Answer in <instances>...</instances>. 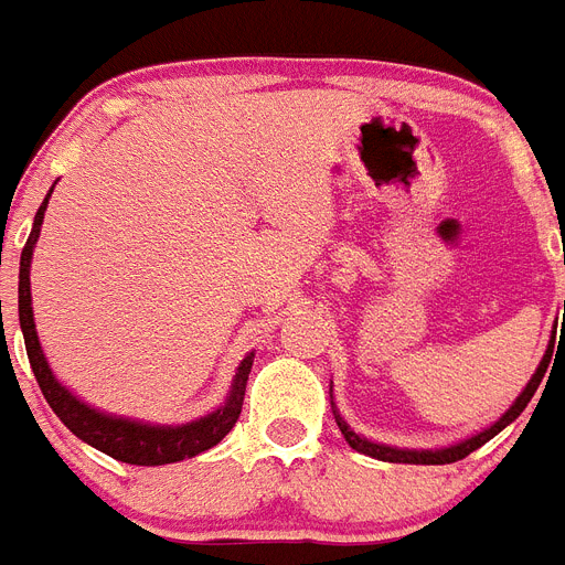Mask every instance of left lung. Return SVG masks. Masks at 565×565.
I'll use <instances>...</instances> for the list:
<instances>
[{
  "label": "left lung",
  "mask_w": 565,
  "mask_h": 565,
  "mask_svg": "<svg viewBox=\"0 0 565 565\" xmlns=\"http://www.w3.org/2000/svg\"><path fill=\"white\" fill-rule=\"evenodd\" d=\"M552 342H548V348H545L543 360H540V365H536V371L531 374L529 386L522 388L520 397L511 403V409L505 412V415L499 417L497 424L484 426L481 433L470 435V438H465V441H456L449 444V447H438V449H409V447H392V444H377L371 441V438H362L360 433H354L351 426H348V420L337 412V406H333V394H330V406H333V415H337V426L342 429V435H345L348 447H354L356 452H362V456H371L377 458V461H392V465H452V461H461V458H467L473 449H479L481 444H488L493 435H499L502 429H505L508 424H513L516 417L522 415V409L529 406L531 397H534L536 386H540V380L545 377V369H548V362H552Z\"/></svg>",
  "instance_id": "1"
}]
</instances>
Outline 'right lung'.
I'll use <instances>...</instances> for the list:
<instances>
[{
    "label": "right lung",
    "instance_id": "obj_1",
    "mask_svg": "<svg viewBox=\"0 0 565 565\" xmlns=\"http://www.w3.org/2000/svg\"><path fill=\"white\" fill-rule=\"evenodd\" d=\"M54 185H57V182H54ZM52 191L45 194L43 205L36 209L34 226H31V235L29 241H25V249H22L20 258V328L22 337H25V351H29L31 371H34L36 383L43 388L45 401H49L52 412L72 429V435L81 438V441L100 449V452H107V456H113L116 461H124V465H173V461L194 458L200 456V452H205V449L217 447V444L228 435V429L237 424V417H241L243 394H246V380H249L255 351H249V354L241 360L235 377H232V388H228L226 401L220 403L217 409L209 412V415L203 417H196V420H188V424L177 426L148 424V420H136V417H121L109 415V412H100L95 409V406H89L86 401H81L77 394H72V388H66L57 377H54L52 365H49L43 348H40L34 310H31V258H34V246L36 241H40L45 205H49Z\"/></svg>",
    "mask_w": 565,
    "mask_h": 565
}]
</instances>
